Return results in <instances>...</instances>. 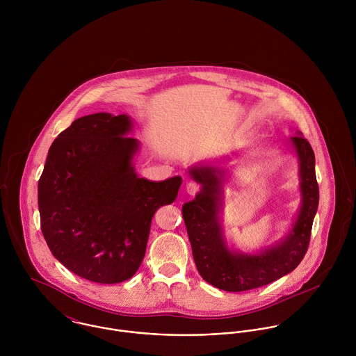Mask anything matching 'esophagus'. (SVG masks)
<instances>
[{
  "label": "esophagus",
  "mask_w": 356,
  "mask_h": 356,
  "mask_svg": "<svg viewBox=\"0 0 356 356\" xmlns=\"http://www.w3.org/2000/svg\"><path fill=\"white\" fill-rule=\"evenodd\" d=\"M186 191H188V193H189L191 196H195V195H197V193L202 191V186H200L199 184L191 182V184H188V186H186Z\"/></svg>",
  "instance_id": "34e87169"
}]
</instances>
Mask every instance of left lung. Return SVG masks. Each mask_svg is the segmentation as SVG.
<instances>
[{
    "label": "left lung",
    "instance_id": "obj_1",
    "mask_svg": "<svg viewBox=\"0 0 356 356\" xmlns=\"http://www.w3.org/2000/svg\"><path fill=\"white\" fill-rule=\"evenodd\" d=\"M300 159L303 205L291 234L275 248L259 254H237L227 251L218 223L219 171L212 167L192 168L191 175L203 185L193 202L184 204L182 215L197 270L204 280L226 292H243L267 285L293 271L309 245L314 216L319 202L315 175V156L302 136L292 137Z\"/></svg>",
    "mask_w": 356,
    "mask_h": 356
}]
</instances>
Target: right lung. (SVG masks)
Returning <instances> with one entry per match:
<instances>
[{
  "mask_svg": "<svg viewBox=\"0 0 356 356\" xmlns=\"http://www.w3.org/2000/svg\"><path fill=\"white\" fill-rule=\"evenodd\" d=\"M127 115L82 116L53 141L38 181L41 230L74 274L118 284L138 270L154 212L171 204L182 178L151 182L131 165L138 141Z\"/></svg>",
  "mask_w": 356,
  "mask_h": 356,
  "instance_id": "right-lung-1",
  "label": "right lung"
}]
</instances>
